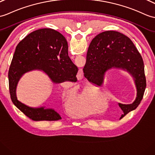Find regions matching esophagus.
I'll list each match as a JSON object with an SVG mask.
<instances>
[{
	"instance_id": "esophagus-1",
	"label": "esophagus",
	"mask_w": 155,
	"mask_h": 155,
	"mask_svg": "<svg viewBox=\"0 0 155 155\" xmlns=\"http://www.w3.org/2000/svg\"><path fill=\"white\" fill-rule=\"evenodd\" d=\"M79 77H80V78H82V75L81 73L79 74Z\"/></svg>"
}]
</instances>
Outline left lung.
I'll list each match as a JSON object with an SVG mask.
<instances>
[{"label": "left lung", "mask_w": 155, "mask_h": 155, "mask_svg": "<svg viewBox=\"0 0 155 155\" xmlns=\"http://www.w3.org/2000/svg\"><path fill=\"white\" fill-rule=\"evenodd\" d=\"M112 68L128 72L137 88V97L132 104L118 103L124 111L121 120L135 110L143 99L147 84L144 63L141 54L128 37L118 31H106L97 35L89 45L84 76L91 83L101 86L105 73Z\"/></svg>", "instance_id": "obj_1"}]
</instances>
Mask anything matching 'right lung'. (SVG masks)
<instances>
[{
    "mask_svg": "<svg viewBox=\"0 0 155 155\" xmlns=\"http://www.w3.org/2000/svg\"><path fill=\"white\" fill-rule=\"evenodd\" d=\"M32 70L43 71L54 83L77 81L78 68L68 55L67 41L62 34L50 28L28 34L18 44L8 71L10 98L21 112L34 121L61 120L52 108L29 107L18 100V82L25 73Z\"/></svg>",
    "mask_w": 155,
    "mask_h": 155,
    "instance_id": "add662e5",
    "label": "right lung"
}]
</instances>
